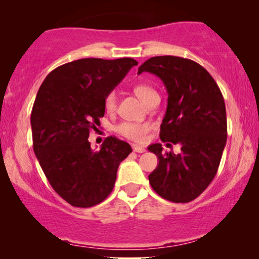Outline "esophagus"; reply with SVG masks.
Masks as SVG:
<instances>
[{"label":"esophagus","mask_w":259,"mask_h":259,"mask_svg":"<svg viewBox=\"0 0 259 259\" xmlns=\"http://www.w3.org/2000/svg\"><path fill=\"white\" fill-rule=\"evenodd\" d=\"M132 148H133V151H134V152H137V153H144V152L146 151V150H145L144 147L138 146V145H133Z\"/></svg>","instance_id":"1"}]
</instances>
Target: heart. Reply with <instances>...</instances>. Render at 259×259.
I'll use <instances>...</instances> for the list:
<instances>
[{
  "instance_id": "heart-1",
  "label": "heart",
  "mask_w": 259,
  "mask_h": 259,
  "mask_svg": "<svg viewBox=\"0 0 259 259\" xmlns=\"http://www.w3.org/2000/svg\"><path fill=\"white\" fill-rule=\"evenodd\" d=\"M134 94L141 99L145 104L150 105L152 101L159 98L157 92L147 84H137L133 87ZM104 108L107 113H113L116 108V97L114 92H111L104 99ZM150 125L146 122H130L123 121L116 126V132L126 139L132 140L134 143H144L150 131Z\"/></svg>"
}]
</instances>
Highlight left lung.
<instances>
[{
    "mask_svg": "<svg viewBox=\"0 0 259 259\" xmlns=\"http://www.w3.org/2000/svg\"><path fill=\"white\" fill-rule=\"evenodd\" d=\"M157 75L167 91V108L160 125L164 143L180 145V153L148 151L158 157L148 176L155 192L173 203L196 199L213 180L228 137L225 102L218 84L204 67L178 56H154L138 69ZM171 145V144H167Z\"/></svg>",
    "mask_w": 259,
    "mask_h": 259,
    "instance_id": "obj_1",
    "label": "left lung"
}]
</instances>
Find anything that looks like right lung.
I'll return each instance as SVG.
<instances>
[{
  "label": "right lung",
  "mask_w": 259,
  "mask_h": 259,
  "mask_svg": "<svg viewBox=\"0 0 259 259\" xmlns=\"http://www.w3.org/2000/svg\"><path fill=\"white\" fill-rule=\"evenodd\" d=\"M137 65L131 58L80 59L49 73L37 92L30 115L34 153L53 189L72 206L104 201L132 152L115 137L94 151L88 137L105 114L106 95Z\"/></svg>",
  "instance_id": "obj_1"
}]
</instances>
